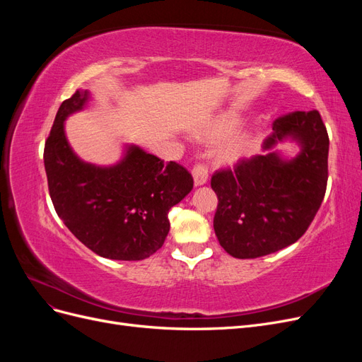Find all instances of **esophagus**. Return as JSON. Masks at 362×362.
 Returning <instances> with one entry per match:
<instances>
[{
  "label": "esophagus",
  "mask_w": 362,
  "mask_h": 362,
  "mask_svg": "<svg viewBox=\"0 0 362 362\" xmlns=\"http://www.w3.org/2000/svg\"><path fill=\"white\" fill-rule=\"evenodd\" d=\"M192 175L194 180V185H202L208 180V168L204 163H194V166L192 169Z\"/></svg>",
  "instance_id": "obj_1"
}]
</instances>
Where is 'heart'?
Wrapping results in <instances>:
<instances>
[{"instance_id": "b5f03b06", "label": "heart", "mask_w": 362, "mask_h": 362, "mask_svg": "<svg viewBox=\"0 0 362 362\" xmlns=\"http://www.w3.org/2000/svg\"><path fill=\"white\" fill-rule=\"evenodd\" d=\"M231 125H233V119L225 117L223 120H221V122L217 124V127L214 128V133L222 134V133H225V131L231 128ZM245 149H246V140L243 137H235L223 148V157H226V158L238 157L240 154H243Z\"/></svg>"}]
</instances>
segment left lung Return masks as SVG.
I'll return each instance as SVG.
<instances>
[{
	"label": "left lung",
	"mask_w": 362,
	"mask_h": 362,
	"mask_svg": "<svg viewBox=\"0 0 362 362\" xmlns=\"http://www.w3.org/2000/svg\"><path fill=\"white\" fill-rule=\"evenodd\" d=\"M264 149L291 137L300 152L282 160L267 151L240 158L211 177L217 194L214 231L234 258H258L293 245L306 233L325 198L329 137L320 113L294 112L276 119Z\"/></svg>",
	"instance_id": "obj_1"
}]
</instances>
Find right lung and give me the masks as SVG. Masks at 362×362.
Here are the masks:
<instances>
[{"mask_svg":"<svg viewBox=\"0 0 362 362\" xmlns=\"http://www.w3.org/2000/svg\"><path fill=\"white\" fill-rule=\"evenodd\" d=\"M87 92L64 100L43 149L48 190L69 231L96 255L145 259L163 246L169 210L193 189L192 173L136 146L113 168L83 163L69 148L63 120L81 110Z\"/></svg>","mask_w":362,"mask_h":362,"instance_id":"add662e5","label":"right lung"}]
</instances>
